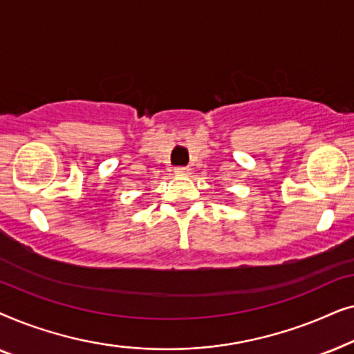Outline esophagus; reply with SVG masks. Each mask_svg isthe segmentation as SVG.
I'll return each instance as SVG.
<instances>
[{"mask_svg":"<svg viewBox=\"0 0 354 354\" xmlns=\"http://www.w3.org/2000/svg\"><path fill=\"white\" fill-rule=\"evenodd\" d=\"M174 172L180 177H188L192 174V169L190 167H176L174 169Z\"/></svg>","mask_w":354,"mask_h":354,"instance_id":"34e87169","label":"esophagus"}]
</instances>
